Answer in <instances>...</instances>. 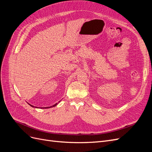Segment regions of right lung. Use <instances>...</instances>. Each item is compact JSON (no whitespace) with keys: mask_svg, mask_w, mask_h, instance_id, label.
Instances as JSON below:
<instances>
[{"mask_svg":"<svg viewBox=\"0 0 152 152\" xmlns=\"http://www.w3.org/2000/svg\"><path fill=\"white\" fill-rule=\"evenodd\" d=\"M30 105L31 106V107H34V106H32V105H31V104H30ZM56 105H57V103H56V104H54L53 106H52V107H46V108H45V107H44V108H50V107H55V106H56Z\"/></svg>","mask_w":152,"mask_h":152,"instance_id":"1","label":"right lung"}]
</instances>
